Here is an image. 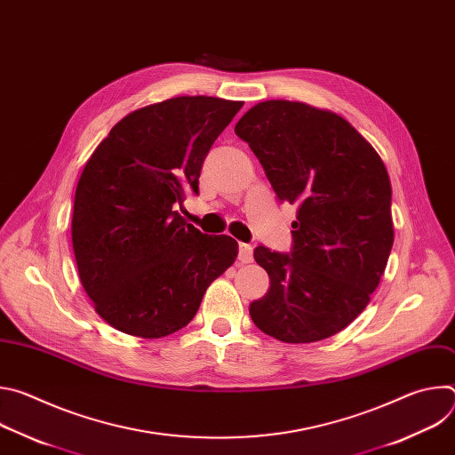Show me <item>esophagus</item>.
<instances>
[{"instance_id": "1", "label": "esophagus", "mask_w": 455, "mask_h": 455, "mask_svg": "<svg viewBox=\"0 0 455 455\" xmlns=\"http://www.w3.org/2000/svg\"><path fill=\"white\" fill-rule=\"evenodd\" d=\"M239 261L243 265H248L253 261V246L251 244H246V243L239 244Z\"/></svg>"}]
</instances>
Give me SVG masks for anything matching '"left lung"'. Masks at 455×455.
Returning <instances> with one entry per match:
<instances>
[{
	"label": "left lung",
	"mask_w": 455,
	"mask_h": 455,
	"mask_svg": "<svg viewBox=\"0 0 455 455\" xmlns=\"http://www.w3.org/2000/svg\"><path fill=\"white\" fill-rule=\"evenodd\" d=\"M234 132L277 198L299 207L290 253L253 250L270 290L250 304V316L288 344L333 337L365 309L393 248L387 169L347 120L302 102H259Z\"/></svg>",
	"instance_id": "obj_1"
}]
</instances>
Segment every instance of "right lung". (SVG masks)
<instances>
[{
	"label": "right lung",
	"instance_id": "add662e5",
	"mask_svg": "<svg viewBox=\"0 0 455 455\" xmlns=\"http://www.w3.org/2000/svg\"><path fill=\"white\" fill-rule=\"evenodd\" d=\"M243 102L176 97L124 116L88 160L76 190L72 243L81 283L115 330L167 337L194 318L237 257L178 214L212 144Z\"/></svg>",
	"mask_w": 455,
	"mask_h": 455
}]
</instances>
